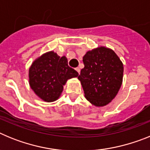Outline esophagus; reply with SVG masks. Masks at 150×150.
I'll return each instance as SVG.
<instances>
[{"label": "esophagus", "mask_w": 150, "mask_h": 150, "mask_svg": "<svg viewBox=\"0 0 150 150\" xmlns=\"http://www.w3.org/2000/svg\"><path fill=\"white\" fill-rule=\"evenodd\" d=\"M76 71H77L78 74H79V72H80V69H79V67H76V69H75Z\"/></svg>", "instance_id": "obj_1"}]
</instances>
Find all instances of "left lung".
I'll use <instances>...</instances> for the list:
<instances>
[{"label": "left lung", "mask_w": 150, "mask_h": 150, "mask_svg": "<svg viewBox=\"0 0 150 150\" xmlns=\"http://www.w3.org/2000/svg\"><path fill=\"white\" fill-rule=\"evenodd\" d=\"M80 80L86 98L96 107L108 104L122 83L123 64L114 51L104 46L87 52Z\"/></svg>", "instance_id": "left-lung-1"}]
</instances>
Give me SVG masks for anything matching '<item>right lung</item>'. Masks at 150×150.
<instances>
[{"mask_svg": "<svg viewBox=\"0 0 150 150\" xmlns=\"http://www.w3.org/2000/svg\"><path fill=\"white\" fill-rule=\"evenodd\" d=\"M79 75L69 67L65 56L51 51L36 59L29 69V84L44 101L52 102L60 97L67 79Z\"/></svg>", "mask_w": 150, "mask_h": 150, "instance_id": "obj_1", "label": "right lung"}]
</instances>
